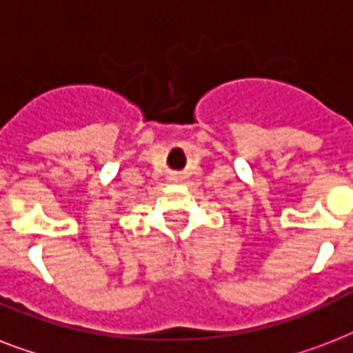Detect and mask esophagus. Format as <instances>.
<instances>
[{"label":"esophagus","mask_w":353,"mask_h":353,"mask_svg":"<svg viewBox=\"0 0 353 353\" xmlns=\"http://www.w3.org/2000/svg\"><path fill=\"white\" fill-rule=\"evenodd\" d=\"M170 179L172 181H181V174H177V172L176 174H170Z\"/></svg>","instance_id":"1"}]
</instances>
